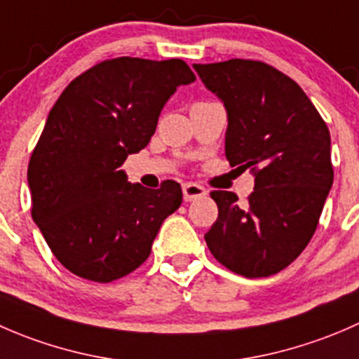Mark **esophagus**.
Returning <instances> with one entry per match:
<instances>
[{"label":"esophagus","instance_id":"obj_1","mask_svg":"<svg viewBox=\"0 0 359 359\" xmlns=\"http://www.w3.org/2000/svg\"><path fill=\"white\" fill-rule=\"evenodd\" d=\"M182 194H184V201H194V200H200L203 196H206V189L196 182H186L182 186Z\"/></svg>","mask_w":359,"mask_h":359}]
</instances>
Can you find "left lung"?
Instances as JSON below:
<instances>
[{"instance_id": "8db88e82", "label": "left lung", "mask_w": 359, "mask_h": 359, "mask_svg": "<svg viewBox=\"0 0 359 359\" xmlns=\"http://www.w3.org/2000/svg\"><path fill=\"white\" fill-rule=\"evenodd\" d=\"M227 111L226 158L255 175L245 205L212 191L219 217L205 234L212 255L245 278L280 273L316 231L334 184L330 132L304 90L260 60L194 64Z\"/></svg>"}]
</instances>
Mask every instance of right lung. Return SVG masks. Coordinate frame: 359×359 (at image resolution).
<instances>
[{
  "label": "right lung",
  "mask_w": 359,
  "mask_h": 359,
  "mask_svg": "<svg viewBox=\"0 0 359 359\" xmlns=\"http://www.w3.org/2000/svg\"><path fill=\"white\" fill-rule=\"evenodd\" d=\"M196 79L184 60L118 57L72 79L29 159L32 220L72 274L109 283L142 266L163 220L182 203L175 180L130 184L121 165L149 144L177 86Z\"/></svg>",
  "instance_id": "right-lung-1"
}]
</instances>
